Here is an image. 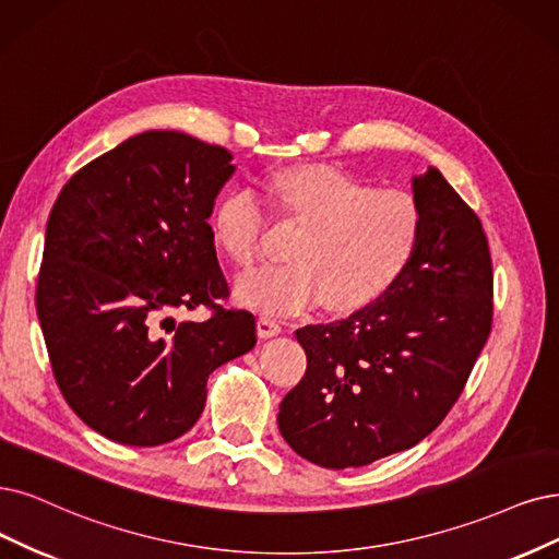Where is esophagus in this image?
Segmentation results:
<instances>
[{
	"label": "esophagus",
	"mask_w": 559,
	"mask_h": 559,
	"mask_svg": "<svg viewBox=\"0 0 559 559\" xmlns=\"http://www.w3.org/2000/svg\"><path fill=\"white\" fill-rule=\"evenodd\" d=\"M281 332H283V326H281V322H276L274 318L262 316V318L258 320V334H260L262 338H272V336H278Z\"/></svg>",
	"instance_id": "34e87169"
}]
</instances>
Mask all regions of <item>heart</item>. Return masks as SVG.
<instances>
[{"mask_svg":"<svg viewBox=\"0 0 559 559\" xmlns=\"http://www.w3.org/2000/svg\"><path fill=\"white\" fill-rule=\"evenodd\" d=\"M274 210L304 225L287 248L290 262L262 266L237 281V295L264 313H297L326 299L334 311H355L394 285L421 243L417 200L329 165H299L264 186ZM218 246L237 266L264 255L266 212L248 189L227 193L214 212Z\"/></svg>","mask_w":559,"mask_h":559,"instance_id":"1","label":"heart"}]
</instances>
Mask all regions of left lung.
<instances>
[{"label": "left lung", "instance_id": "8db88e82", "mask_svg": "<svg viewBox=\"0 0 559 559\" xmlns=\"http://www.w3.org/2000/svg\"><path fill=\"white\" fill-rule=\"evenodd\" d=\"M412 191L424 230L403 276L349 318L295 334L308 364L278 428L320 467H361L430 436L490 334L492 262L479 216L438 168L412 179Z\"/></svg>", "mask_w": 559, "mask_h": 559}]
</instances>
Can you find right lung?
<instances>
[{"label":"right lung","instance_id":"obj_1","mask_svg":"<svg viewBox=\"0 0 559 559\" xmlns=\"http://www.w3.org/2000/svg\"><path fill=\"white\" fill-rule=\"evenodd\" d=\"M233 154L147 131L78 170L46 227L36 313L61 396L119 444L158 447L200 419L206 380L255 345V316L223 308L214 200ZM206 305L204 323L175 307Z\"/></svg>","mask_w":559,"mask_h":559}]
</instances>
